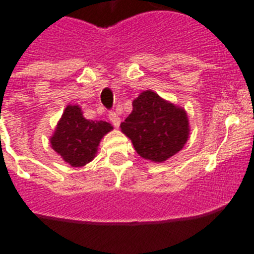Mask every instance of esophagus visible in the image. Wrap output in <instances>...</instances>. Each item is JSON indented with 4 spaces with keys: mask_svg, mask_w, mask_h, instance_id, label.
Returning a JSON list of instances; mask_svg holds the SVG:
<instances>
[{
    "mask_svg": "<svg viewBox=\"0 0 254 254\" xmlns=\"http://www.w3.org/2000/svg\"><path fill=\"white\" fill-rule=\"evenodd\" d=\"M109 120H111V123L115 125L116 127H120V123H121V119H120V116L116 113V112H111L109 113Z\"/></svg>",
    "mask_w": 254,
    "mask_h": 254,
    "instance_id": "obj_1",
    "label": "esophagus"
}]
</instances>
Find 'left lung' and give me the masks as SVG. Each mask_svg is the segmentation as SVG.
<instances>
[{"label": "left lung", "instance_id": "obj_1", "mask_svg": "<svg viewBox=\"0 0 254 254\" xmlns=\"http://www.w3.org/2000/svg\"><path fill=\"white\" fill-rule=\"evenodd\" d=\"M121 130L142 158L163 162L177 154L189 138V119L182 108L157 93L145 91L133 101V111L121 123Z\"/></svg>", "mask_w": 254, "mask_h": 254}]
</instances>
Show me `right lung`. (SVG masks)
I'll use <instances>...</instances> for the list:
<instances>
[{
	"mask_svg": "<svg viewBox=\"0 0 254 254\" xmlns=\"http://www.w3.org/2000/svg\"><path fill=\"white\" fill-rule=\"evenodd\" d=\"M112 129L105 121L84 119L77 105H68L51 137V146L71 166L81 167L93 159L100 139Z\"/></svg>",
	"mask_w": 254,
	"mask_h": 254,
	"instance_id": "1",
	"label": "right lung"
}]
</instances>
